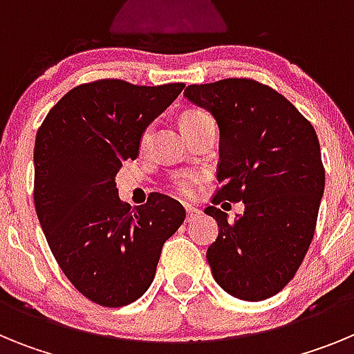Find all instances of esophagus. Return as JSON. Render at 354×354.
<instances>
[{"instance_id": "34e87169", "label": "esophagus", "mask_w": 354, "mask_h": 354, "mask_svg": "<svg viewBox=\"0 0 354 354\" xmlns=\"http://www.w3.org/2000/svg\"><path fill=\"white\" fill-rule=\"evenodd\" d=\"M200 209H196V207H193V205H186V214H187V221H192V220H195L196 216L200 214Z\"/></svg>"}]
</instances>
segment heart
I'll return each mask as SVG.
<instances>
[{"label": "heart", "mask_w": 354, "mask_h": 354, "mask_svg": "<svg viewBox=\"0 0 354 354\" xmlns=\"http://www.w3.org/2000/svg\"><path fill=\"white\" fill-rule=\"evenodd\" d=\"M204 118H211L205 111L202 109H187L186 113L180 117V127L189 126V124H195V122L204 120ZM174 187L175 192H179L180 195H192L193 193V179L189 175H179L174 179Z\"/></svg>", "instance_id": "b5f03b06"}]
</instances>
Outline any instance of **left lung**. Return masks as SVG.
<instances>
[{"instance_id": "1", "label": "left lung", "mask_w": 354, "mask_h": 354, "mask_svg": "<svg viewBox=\"0 0 354 354\" xmlns=\"http://www.w3.org/2000/svg\"><path fill=\"white\" fill-rule=\"evenodd\" d=\"M184 95L211 111L220 127V162L212 205L218 237L207 262L234 298L262 301L299 270L317 223L324 167L312 124L282 93L248 77L189 84ZM245 201L234 222L215 205Z\"/></svg>"}]
</instances>
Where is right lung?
Listing matches in <instances>:
<instances>
[{
	"label": "right lung",
	"mask_w": 354,
	"mask_h": 354,
	"mask_svg": "<svg viewBox=\"0 0 354 354\" xmlns=\"http://www.w3.org/2000/svg\"><path fill=\"white\" fill-rule=\"evenodd\" d=\"M184 83L140 86L122 80L84 83L49 109L35 138L33 200L56 262L97 305H129L154 280L159 255L186 211L152 193L131 209L115 177L136 159L143 131Z\"/></svg>",
	"instance_id": "right-lung-1"
}]
</instances>
